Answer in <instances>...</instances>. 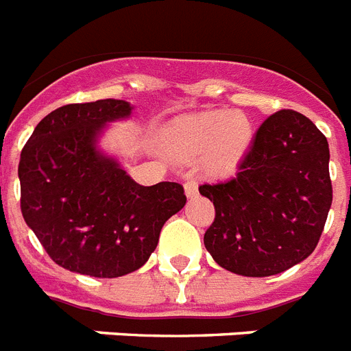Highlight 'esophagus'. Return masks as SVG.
Masks as SVG:
<instances>
[{"label": "esophagus", "mask_w": 351, "mask_h": 351, "mask_svg": "<svg viewBox=\"0 0 351 351\" xmlns=\"http://www.w3.org/2000/svg\"><path fill=\"white\" fill-rule=\"evenodd\" d=\"M185 187V194H187V198H193V196H196L198 194V184L194 180H187L184 184Z\"/></svg>", "instance_id": "esophagus-1"}]
</instances>
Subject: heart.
<instances>
[{
	"label": "heart",
	"mask_w": 351,
	"mask_h": 351,
	"mask_svg": "<svg viewBox=\"0 0 351 351\" xmlns=\"http://www.w3.org/2000/svg\"><path fill=\"white\" fill-rule=\"evenodd\" d=\"M252 123L241 112H207L176 125L169 135L175 155L194 160L207 157L212 173H228L252 143Z\"/></svg>",
	"instance_id": "heart-1"
}]
</instances>
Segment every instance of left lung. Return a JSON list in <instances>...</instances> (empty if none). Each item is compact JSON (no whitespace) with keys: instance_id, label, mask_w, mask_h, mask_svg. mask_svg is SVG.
I'll return each mask as SVG.
<instances>
[{"instance_id":"1","label":"left lung","mask_w":351,"mask_h":351,"mask_svg":"<svg viewBox=\"0 0 351 351\" xmlns=\"http://www.w3.org/2000/svg\"><path fill=\"white\" fill-rule=\"evenodd\" d=\"M328 143L308 117L275 112L230 180L199 185L216 208L203 243L221 267L271 276L317 246L332 205Z\"/></svg>"}]
</instances>
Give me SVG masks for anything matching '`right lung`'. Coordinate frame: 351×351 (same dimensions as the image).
<instances>
[{
	"label": "right lung",
	"mask_w": 351,
	"mask_h": 351,
	"mask_svg": "<svg viewBox=\"0 0 351 351\" xmlns=\"http://www.w3.org/2000/svg\"><path fill=\"white\" fill-rule=\"evenodd\" d=\"M123 99L71 103L35 126L21 152V212L58 266L116 278L146 264L162 226L187 202L184 187H144L96 141L107 123L125 119Z\"/></svg>",
	"instance_id": "obj_1"
}]
</instances>
